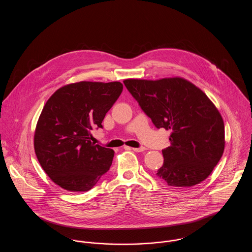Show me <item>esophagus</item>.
I'll return each mask as SVG.
<instances>
[{
    "label": "esophagus",
    "mask_w": 252,
    "mask_h": 252,
    "mask_svg": "<svg viewBox=\"0 0 252 252\" xmlns=\"http://www.w3.org/2000/svg\"><path fill=\"white\" fill-rule=\"evenodd\" d=\"M133 151H135V152H143L145 150V148L144 147H140V148H131Z\"/></svg>",
    "instance_id": "1"
}]
</instances>
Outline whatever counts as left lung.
Instances as JSON below:
<instances>
[{"mask_svg": "<svg viewBox=\"0 0 252 252\" xmlns=\"http://www.w3.org/2000/svg\"><path fill=\"white\" fill-rule=\"evenodd\" d=\"M124 84L158 128L171 130L157 172L171 187L188 188L206 180L225 148L224 121L203 92L182 77L125 79Z\"/></svg>", "mask_w": 252, "mask_h": 252, "instance_id": "8db88e82", "label": "left lung"}]
</instances>
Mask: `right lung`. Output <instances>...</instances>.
Listing matches in <instances>:
<instances>
[{"mask_svg": "<svg viewBox=\"0 0 252 252\" xmlns=\"http://www.w3.org/2000/svg\"><path fill=\"white\" fill-rule=\"evenodd\" d=\"M123 84L80 81L57 90L36 123L34 148L49 178L62 189L87 192L107 173L114 151L91 142V130L102 127Z\"/></svg>", "mask_w": 252, "mask_h": 252, "instance_id": "1", "label": "right lung"}]
</instances>
